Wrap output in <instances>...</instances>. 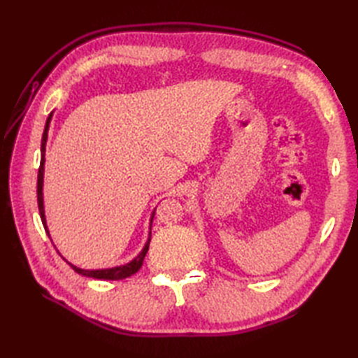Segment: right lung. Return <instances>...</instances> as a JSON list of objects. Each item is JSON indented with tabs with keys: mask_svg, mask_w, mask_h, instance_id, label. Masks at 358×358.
<instances>
[{
	"mask_svg": "<svg viewBox=\"0 0 358 358\" xmlns=\"http://www.w3.org/2000/svg\"><path fill=\"white\" fill-rule=\"evenodd\" d=\"M50 118H52V112L49 113L48 121H45V127H44V132H43V138H41V162H40V167H38V183H36V199H38V210H40V215H41V222L45 232L49 234L48 231V226H45V217H44V206H43V177H44V152H45V141H48V131H49V123H50ZM155 215V210L154 214H152V218L154 220ZM149 243H150V232H149V238L148 243L144 245L141 252L136 255L131 263H127L124 266H117V268H110V269H96V271H87V269H80L77 266L71 264L67 262V264H71V268L81 273V275L85 277H92V278H98V280H123L134 275L135 272H138V269L141 268L144 257H146V252L149 249Z\"/></svg>",
	"mask_w": 358,
	"mask_h": 358,
	"instance_id": "right-lung-1",
	"label": "right lung"
}]
</instances>
